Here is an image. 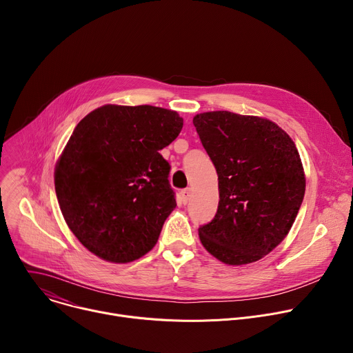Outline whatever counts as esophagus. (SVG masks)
<instances>
[{"label":"esophagus","instance_id":"1","mask_svg":"<svg viewBox=\"0 0 353 353\" xmlns=\"http://www.w3.org/2000/svg\"><path fill=\"white\" fill-rule=\"evenodd\" d=\"M190 198H191V190H190V188L183 190V191H181V201H183V204H187L188 201H190Z\"/></svg>","mask_w":353,"mask_h":353}]
</instances>
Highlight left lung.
Here are the masks:
<instances>
[{"label": "left lung", "instance_id": "8db88e82", "mask_svg": "<svg viewBox=\"0 0 353 353\" xmlns=\"http://www.w3.org/2000/svg\"><path fill=\"white\" fill-rule=\"evenodd\" d=\"M219 185L215 218L199 240L219 261H259L286 237L303 203L306 179L292 138L275 123L230 112L192 119Z\"/></svg>", "mask_w": 353, "mask_h": 353}]
</instances>
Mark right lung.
I'll return each instance as SVG.
<instances>
[{
	"mask_svg": "<svg viewBox=\"0 0 353 353\" xmlns=\"http://www.w3.org/2000/svg\"><path fill=\"white\" fill-rule=\"evenodd\" d=\"M183 128L173 110L106 105L75 127L54 172L63 216L77 239L110 263L141 259L176 208L159 150Z\"/></svg>",
	"mask_w": 353,
	"mask_h": 353,
	"instance_id": "right-lung-1",
	"label": "right lung"
}]
</instances>
